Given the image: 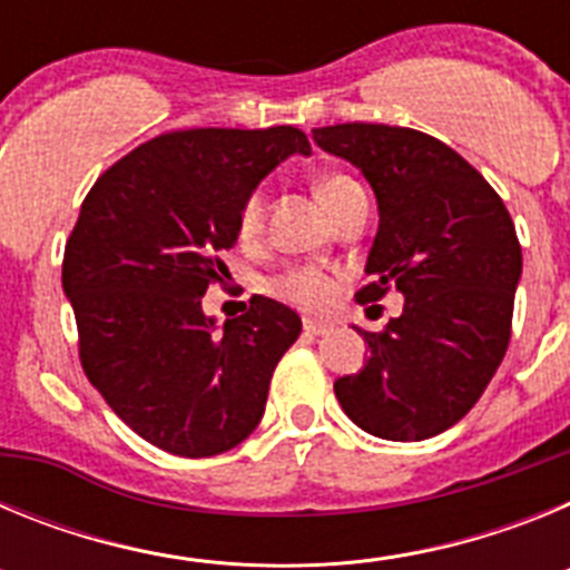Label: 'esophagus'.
Returning a JSON list of instances; mask_svg holds the SVG:
<instances>
[{
	"label": "esophagus",
	"mask_w": 570,
	"mask_h": 570,
	"mask_svg": "<svg viewBox=\"0 0 570 570\" xmlns=\"http://www.w3.org/2000/svg\"><path fill=\"white\" fill-rule=\"evenodd\" d=\"M334 331V322L328 320H305V334L308 336H325Z\"/></svg>",
	"instance_id": "obj_1"
}]
</instances>
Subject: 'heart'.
<instances>
[{"label":"heart","instance_id":"heart-1","mask_svg":"<svg viewBox=\"0 0 570 570\" xmlns=\"http://www.w3.org/2000/svg\"><path fill=\"white\" fill-rule=\"evenodd\" d=\"M354 188L356 183L351 176L331 174L322 176L320 183H316V196H320V203L325 205V210L331 214V210L342 203V196ZM262 216H265V199H262V190L256 188L245 196V203H242L239 208V223H236L239 225V239L250 242L259 236ZM276 294L285 296V299L294 302V305H299V308L320 311L325 308V305H331V299H334L336 282L331 279L325 271L294 268L276 279Z\"/></svg>","mask_w":570,"mask_h":570}]
</instances>
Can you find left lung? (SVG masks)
Listing matches in <instances>:
<instances>
[{"label":"left lung","instance_id":"left-lung-1","mask_svg":"<svg viewBox=\"0 0 570 570\" xmlns=\"http://www.w3.org/2000/svg\"><path fill=\"white\" fill-rule=\"evenodd\" d=\"M314 142L362 170L380 228L365 262L371 285L405 296L385 331H360L365 365L334 382L362 431L394 442L436 436L476 405L511 340L522 248L497 190L454 148L414 128L345 122Z\"/></svg>","mask_w":570,"mask_h":570}]
</instances>
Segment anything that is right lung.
<instances>
[{
    "instance_id": "obj_1",
    "label": "right lung",
    "mask_w": 570,
    "mask_h": 570,
    "mask_svg": "<svg viewBox=\"0 0 570 570\" xmlns=\"http://www.w3.org/2000/svg\"><path fill=\"white\" fill-rule=\"evenodd\" d=\"M311 154L291 125L174 130L110 165L65 245L62 288L79 360L116 416L176 456H214L254 434L276 362L302 320L254 296L248 314L203 311L228 268L245 196L288 156Z\"/></svg>"
}]
</instances>
